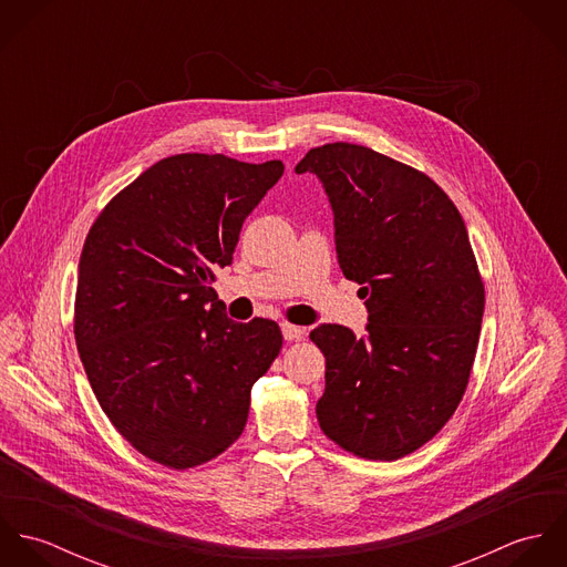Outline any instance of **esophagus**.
I'll use <instances>...</instances> for the list:
<instances>
[{"label":"esophagus","mask_w":567,"mask_h":567,"mask_svg":"<svg viewBox=\"0 0 567 567\" xmlns=\"http://www.w3.org/2000/svg\"><path fill=\"white\" fill-rule=\"evenodd\" d=\"M281 331H284V338H286L288 342L301 340V338L306 336V329H303V327H297V324L292 323H281Z\"/></svg>","instance_id":"obj_1"}]
</instances>
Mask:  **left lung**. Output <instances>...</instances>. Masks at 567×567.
I'll list each match as a JSON object with an SVG mask.
<instances>
[{
	"mask_svg": "<svg viewBox=\"0 0 567 567\" xmlns=\"http://www.w3.org/2000/svg\"><path fill=\"white\" fill-rule=\"evenodd\" d=\"M297 172L323 181L336 252L367 299V336L321 324L319 425L344 452L398 461L461 404L481 338L485 284L461 212L421 169L355 144L312 148Z\"/></svg>",
	"mask_w": 567,
	"mask_h": 567,
	"instance_id": "8db88e82",
	"label": "left lung"
}]
</instances>
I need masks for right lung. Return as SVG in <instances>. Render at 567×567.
Listing matches in <instances>:
<instances>
[{"mask_svg":"<svg viewBox=\"0 0 567 567\" xmlns=\"http://www.w3.org/2000/svg\"><path fill=\"white\" fill-rule=\"evenodd\" d=\"M284 163L185 153L117 192L82 246L74 336L113 427L146 458L183 472L243 434L252 384L284 336L227 319L212 284Z\"/></svg>","mask_w":567,"mask_h":567,"instance_id":"add662e5","label":"right lung"}]
</instances>
